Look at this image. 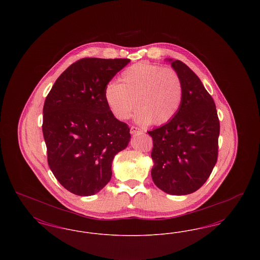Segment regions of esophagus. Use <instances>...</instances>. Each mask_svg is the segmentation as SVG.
Wrapping results in <instances>:
<instances>
[{
	"instance_id": "obj_1",
	"label": "esophagus",
	"mask_w": 260,
	"mask_h": 260,
	"mask_svg": "<svg viewBox=\"0 0 260 260\" xmlns=\"http://www.w3.org/2000/svg\"><path fill=\"white\" fill-rule=\"evenodd\" d=\"M143 131L141 129V128H139V127H136V126H132L131 127V134L132 135H136V134H140V133H142Z\"/></svg>"
}]
</instances>
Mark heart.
Masks as SVG:
<instances>
[{"label":"heart","instance_id":"obj_1","mask_svg":"<svg viewBox=\"0 0 260 260\" xmlns=\"http://www.w3.org/2000/svg\"><path fill=\"white\" fill-rule=\"evenodd\" d=\"M119 81L108 83L103 91L108 109L118 120L128 119L136 103V122L167 124L181 107L184 88L173 68L137 62L124 70Z\"/></svg>","mask_w":260,"mask_h":260}]
</instances>
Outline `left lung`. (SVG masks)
<instances>
[{"label":"left lung","mask_w":260,"mask_h":260,"mask_svg":"<svg viewBox=\"0 0 260 260\" xmlns=\"http://www.w3.org/2000/svg\"><path fill=\"white\" fill-rule=\"evenodd\" d=\"M166 60L180 76L184 93L173 120L148 132L153 138L151 175L161 191L188 195L203 186L216 164L219 120L198 76L180 60Z\"/></svg>","instance_id":"obj_1"}]
</instances>
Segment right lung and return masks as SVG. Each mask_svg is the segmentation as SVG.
<instances>
[{"mask_svg":"<svg viewBox=\"0 0 260 260\" xmlns=\"http://www.w3.org/2000/svg\"><path fill=\"white\" fill-rule=\"evenodd\" d=\"M131 59L83 58L55 81L43 109L50 169L78 196L99 193L112 176L114 157L131 140L127 124L108 109L103 91Z\"/></svg>","mask_w":260,"mask_h":260,"instance_id":"obj_1","label":"right lung"}]
</instances>
